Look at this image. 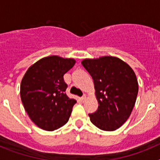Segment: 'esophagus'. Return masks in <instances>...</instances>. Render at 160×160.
<instances>
[{
    "instance_id": "34e87169",
    "label": "esophagus",
    "mask_w": 160,
    "mask_h": 160,
    "mask_svg": "<svg viewBox=\"0 0 160 160\" xmlns=\"http://www.w3.org/2000/svg\"><path fill=\"white\" fill-rule=\"evenodd\" d=\"M81 99H82V102L86 101V99H87V95H86V94H84V95H83L82 97L81 98Z\"/></svg>"
}]
</instances>
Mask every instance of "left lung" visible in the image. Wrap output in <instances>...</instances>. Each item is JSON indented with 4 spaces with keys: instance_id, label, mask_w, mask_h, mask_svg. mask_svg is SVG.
<instances>
[{
    "instance_id": "obj_1",
    "label": "left lung",
    "mask_w": 160,
    "mask_h": 160,
    "mask_svg": "<svg viewBox=\"0 0 160 160\" xmlns=\"http://www.w3.org/2000/svg\"><path fill=\"white\" fill-rule=\"evenodd\" d=\"M94 80L98 110L90 114L98 128L113 131L128 119L138 91L137 78L132 68L120 58L104 56L82 61Z\"/></svg>"
}]
</instances>
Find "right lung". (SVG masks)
Returning a JSON list of instances; mask_svg holds the SVG:
<instances>
[{
    "label": "right lung",
    "instance_id": "right-lung-1",
    "mask_svg": "<svg viewBox=\"0 0 160 160\" xmlns=\"http://www.w3.org/2000/svg\"><path fill=\"white\" fill-rule=\"evenodd\" d=\"M75 62L73 58L53 55L38 61L25 73L21 98L30 119L41 129L54 131L70 118L77 101L66 95L63 76Z\"/></svg>",
    "mask_w": 160,
    "mask_h": 160
}]
</instances>
